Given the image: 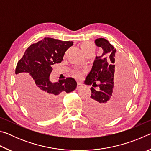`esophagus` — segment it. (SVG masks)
<instances>
[{
    "label": "esophagus",
    "mask_w": 151,
    "mask_h": 151,
    "mask_svg": "<svg viewBox=\"0 0 151 151\" xmlns=\"http://www.w3.org/2000/svg\"><path fill=\"white\" fill-rule=\"evenodd\" d=\"M82 87H83V85H82V84H81L80 83H77V87H76V89H77V90H79V89H81Z\"/></svg>",
    "instance_id": "1"
}]
</instances>
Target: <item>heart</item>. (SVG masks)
I'll use <instances>...</instances> for the list:
<instances>
[{"mask_svg": "<svg viewBox=\"0 0 151 151\" xmlns=\"http://www.w3.org/2000/svg\"><path fill=\"white\" fill-rule=\"evenodd\" d=\"M81 48L85 55L87 54L88 52H91V51H94V46L93 43L90 42H85L83 43L81 45ZM73 74V76L76 78H81L82 76H83V73L79 70H74Z\"/></svg>", "mask_w": 151, "mask_h": 151, "instance_id": "heart-1", "label": "heart"}]
</instances>
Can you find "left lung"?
<instances>
[{
  "label": "left lung",
  "instance_id": "8db88e82",
  "mask_svg": "<svg viewBox=\"0 0 151 151\" xmlns=\"http://www.w3.org/2000/svg\"><path fill=\"white\" fill-rule=\"evenodd\" d=\"M94 43L103 52L101 57H96L85 81L86 85H93L86 110L93 118L109 121L121 114L129 99L132 85L131 69L127 62L119 58L116 60V50L106 39L99 38ZM116 73L118 76L115 82L114 75ZM96 87L98 88L96 89Z\"/></svg>",
  "mask_w": 151,
  "mask_h": 151
}]
</instances>
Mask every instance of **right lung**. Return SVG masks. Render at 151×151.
Returning <instances> with one entry per match:
<instances>
[{
  "label": "right lung",
  "instance_id": "1",
  "mask_svg": "<svg viewBox=\"0 0 151 151\" xmlns=\"http://www.w3.org/2000/svg\"><path fill=\"white\" fill-rule=\"evenodd\" d=\"M72 41L45 38L30 46L18 62L17 88L22 104L38 119L53 117L60 109V99L65 93L75 90L77 86L73 78L52 83L49 76L52 65L60 63Z\"/></svg>",
  "mask_w": 151,
  "mask_h": 151
}]
</instances>
